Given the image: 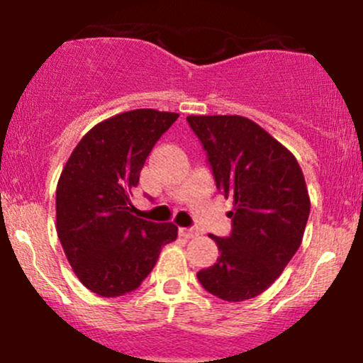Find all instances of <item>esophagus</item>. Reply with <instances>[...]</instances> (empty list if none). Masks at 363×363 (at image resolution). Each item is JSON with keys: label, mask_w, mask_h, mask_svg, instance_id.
Here are the masks:
<instances>
[{"label": "esophagus", "mask_w": 363, "mask_h": 363, "mask_svg": "<svg viewBox=\"0 0 363 363\" xmlns=\"http://www.w3.org/2000/svg\"><path fill=\"white\" fill-rule=\"evenodd\" d=\"M179 233H181L182 238H196L199 235V231L196 228H179Z\"/></svg>", "instance_id": "1"}]
</instances>
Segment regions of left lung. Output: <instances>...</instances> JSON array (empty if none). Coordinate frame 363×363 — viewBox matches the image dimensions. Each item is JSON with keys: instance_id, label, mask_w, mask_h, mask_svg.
Masks as SVG:
<instances>
[{"instance_id": "left-lung-1", "label": "left lung", "mask_w": 363, "mask_h": 363, "mask_svg": "<svg viewBox=\"0 0 363 363\" xmlns=\"http://www.w3.org/2000/svg\"><path fill=\"white\" fill-rule=\"evenodd\" d=\"M215 174L233 198V230L216 242V264L198 272L216 298L238 303L269 289L303 242L311 201L296 157L255 121L238 115H191Z\"/></svg>"}]
</instances>
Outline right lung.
I'll list each match as a JSON object with an SVG mask.
<instances>
[{
  "instance_id": "obj_1",
  "label": "right lung",
  "mask_w": 363,
  "mask_h": 363,
  "mask_svg": "<svg viewBox=\"0 0 363 363\" xmlns=\"http://www.w3.org/2000/svg\"><path fill=\"white\" fill-rule=\"evenodd\" d=\"M179 118L150 108L94 125L65 162L55 193L57 235L77 279L103 298L135 291L154 269L174 223L135 216L130 201L157 140Z\"/></svg>"
}]
</instances>
